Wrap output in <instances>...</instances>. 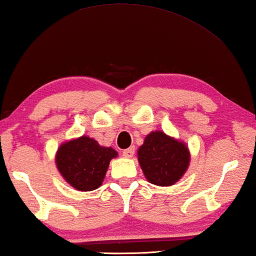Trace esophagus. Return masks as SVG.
<instances>
[{"label":"esophagus","instance_id":"34e87169","mask_svg":"<svg viewBox=\"0 0 256 256\" xmlns=\"http://www.w3.org/2000/svg\"><path fill=\"white\" fill-rule=\"evenodd\" d=\"M123 156L125 158H132L133 156H134V146L130 147V148H128V150H123Z\"/></svg>","mask_w":256,"mask_h":256}]
</instances>
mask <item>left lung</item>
Instances as JSON below:
<instances>
[{
    "instance_id": "8db88e82",
    "label": "left lung",
    "mask_w": 256,
    "mask_h": 256,
    "mask_svg": "<svg viewBox=\"0 0 256 256\" xmlns=\"http://www.w3.org/2000/svg\"><path fill=\"white\" fill-rule=\"evenodd\" d=\"M138 161L147 181L168 186L184 175L190 164V152L184 142L162 131H153L138 148Z\"/></svg>"
}]
</instances>
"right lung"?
<instances>
[{
  "instance_id": "add662e5",
  "label": "right lung",
  "mask_w": 256,
  "mask_h": 256,
  "mask_svg": "<svg viewBox=\"0 0 256 256\" xmlns=\"http://www.w3.org/2000/svg\"><path fill=\"white\" fill-rule=\"evenodd\" d=\"M117 156L111 147L100 146L95 139L82 136L61 144L56 164L68 184L80 192H92L102 184L111 159Z\"/></svg>"
}]
</instances>
